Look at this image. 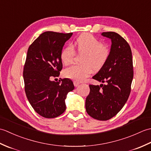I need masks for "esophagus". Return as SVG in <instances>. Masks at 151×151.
Instances as JSON below:
<instances>
[{
	"label": "esophagus",
	"mask_w": 151,
	"mask_h": 151,
	"mask_svg": "<svg viewBox=\"0 0 151 151\" xmlns=\"http://www.w3.org/2000/svg\"><path fill=\"white\" fill-rule=\"evenodd\" d=\"M73 84H74V86H75V87H77V86L80 84V82L75 81H73Z\"/></svg>",
	"instance_id": "esophagus-1"
}]
</instances>
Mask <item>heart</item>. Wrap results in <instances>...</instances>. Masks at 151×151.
<instances>
[{
  "instance_id": "1",
  "label": "heart",
  "mask_w": 151,
  "mask_h": 151,
  "mask_svg": "<svg viewBox=\"0 0 151 151\" xmlns=\"http://www.w3.org/2000/svg\"><path fill=\"white\" fill-rule=\"evenodd\" d=\"M75 51L82 54V63L67 67L63 73L67 78L78 82L87 78L93 69L98 70L103 67L110 55L108 46L89 33L81 34L76 38L72 47H66L61 51L60 59L63 64L69 65L73 62Z\"/></svg>"
}]
</instances>
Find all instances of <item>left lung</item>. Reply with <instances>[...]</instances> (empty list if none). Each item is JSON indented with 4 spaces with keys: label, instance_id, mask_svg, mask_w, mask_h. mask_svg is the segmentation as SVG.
<instances>
[{
    "label": "left lung",
    "instance_id": "1",
    "mask_svg": "<svg viewBox=\"0 0 151 151\" xmlns=\"http://www.w3.org/2000/svg\"><path fill=\"white\" fill-rule=\"evenodd\" d=\"M102 35L111 40L110 55L93 78L105 84H89L86 110L95 119L106 121L117 115L129 99L134 70L132 50L127 41L114 32Z\"/></svg>",
    "mask_w": 151,
    "mask_h": 151
}]
</instances>
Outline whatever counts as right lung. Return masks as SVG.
<instances>
[{
    "mask_svg": "<svg viewBox=\"0 0 151 151\" xmlns=\"http://www.w3.org/2000/svg\"><path fill=\"white\" fill-rule=\"evenodd\" d=\"M72 34L45 32L28 47L23 69L24 91L34 110L43 117L62 114L66 109L67 95L75 88L69 78L50 81L62 69L60 53Z\"/></svg>",
    "mask_w": 151,
    "mask_h": 151,
    "instance_id": "right-lung-1",
    "label": "right lung"
}]
</instances>
